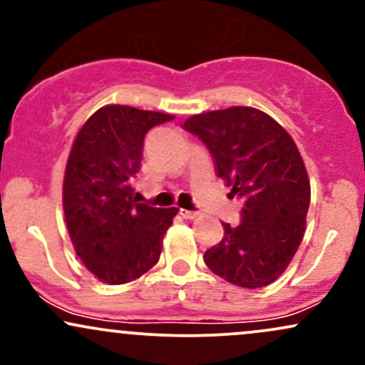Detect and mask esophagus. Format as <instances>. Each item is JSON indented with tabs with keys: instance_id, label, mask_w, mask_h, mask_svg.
<instances>
[{
	"instance_id": "obj_1",
	"label": "esophagus",
	"mask_w": 365,
	"mask_h": 365,
	"mask_svg": "<svg viewBox=\"0 0 365 365\" xmlns=\"http://www.w3.org/2000/svg\"><path fill=\"white\" fill-rule=\"evenodd\" d=\"M180 215L185 217V220H195L200 212L199 211H188V209H180Z\"/></svg>"
}]
</instances>
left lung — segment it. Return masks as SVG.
Returning <instances> with one entry per match:
<instances>
[{"instance_id":"left-lung-1","label":"left lung","mask_w":365,"mask_h":365,"mask_svg":"<svg viewBox=\"0 0 365 365\" xmlns=\"http://www.w3.org/2000/svg\"><path fill=\"white\" fill-rule=\"evenodd\" d=\"M183 128L207 145L217 177L244 202L240 225L223 223L225 235L204 262L237 287L273 283L302 242L311 202L295 142L269 115L247 106L194 115Z\"/></svg>"}]
</instances>
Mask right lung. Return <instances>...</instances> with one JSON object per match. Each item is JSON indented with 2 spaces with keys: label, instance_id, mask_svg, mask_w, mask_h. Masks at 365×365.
Masks as SVG:
<instances>
[{
  "label": "right lung",
  "instance_id": "1",
  "mask_svg": "<svg viewBox=\"0 0 365 365\" xmlns=\"http://www.w3.org/2000/svg\"><path fill=\"white\" fill-rule=\"evenodd\" d=\"M171 120L166 113L110 104L75 137L63 211L75 252L104 283L133 282L159 261L163 237L178 209L137 202L132 182L142 166L145 133Z\"/></svg>",
  "mask_w": 365,
  "mask_h": 365
}]
</instances>
